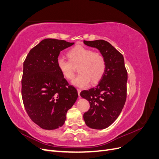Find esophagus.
Segmentation results:
<instances>
[{"instance_id": "obj_1", "label": "esophagus", "mask_w": 159, "mask_h": 159, "mask_svg": "<svg viewBox=\"0 0 159 159\" xmlns=\"http://www.w3.org/2000/svg\"><path fill=\"white\" fill-rule=\"evenodd\" d=\"M77 90H78V95H79V98H81V96H80V92H81V89H77Z\"/></svg>"}]
</instances>
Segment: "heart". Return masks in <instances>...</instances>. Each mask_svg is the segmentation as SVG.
I'll use <instances>...</instances> for the list:
<instances>
[{
    "mask_svg": "<svg viewBox=\"0 0 159 159\" xmlns=\"http://www.w3.org/2000/svg\"><path fill=\"white\" fill-rule=\"evenodd\" d=\"M67 56L69 60L58 57L56 65L61 75L68 80L74 78L75 68L78 67L80 74L72 81L74 85L84 88L91 81L95 84L102 78L106 70V60L102 53L79 45L71 48Z\"/></svg>",
    "mask_w": 159,
    "mask_h": 159,
    "instance_id": "1",
    "label": "heart"
}]
</instances>
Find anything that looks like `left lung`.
Masks as SVG:
<instances>
[{
    "instance_id": "obj_1",
    "label": "left lung",
    "mask_w": 159,
    "mask_h": 159,
    "mask_svg": "<svg viewBox=\"0 0 159 159\" xmlns=\"http://www.w3.org/2000/svg\"><path fill=\"white\" fill-rule=\"evenodd\" d=\"M96 48L106 60V70L95 88L80 93L89 101V109L84 114L86 125L94 129L110 126L121 113L126 102L127 71L123 55L107 41H84Z\"/></svg>"
}]
</instances>
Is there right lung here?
Listing matches in <instances>:
<instances>
[{"mask_svg":"<svg viewBox=\"0 0 159 159\" xmlns=\"http://www.w3.org/2000/svg\"><path fill=\"white\" fill-rule=\"evenodd\" d=\"M74 44L47 38L28 53L23 64L22 98L32 121L41 128L61 127L66 113L78 98V91L56 65L60 52Z\"/></svg>","mask_w":159,"mask_h":159,"instance_id":"obj_1","label":"right lung"}]
</instances>
